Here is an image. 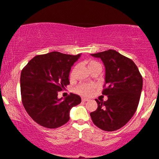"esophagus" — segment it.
Segmentation results:
<instances>
[{
	"label": "esophagus",
	"instance_id": "esophagus-1",
	"mask_svg": "<svg viewBox=\"0 0 159 159\" xmlns=\"http://www.w3.org/2000/svg\"><path fill=\"white\" fill-rule=\"evenodd\" d=\"M82 101H84V102H85V101H88V100H89V99H88V98H82Z\"/></svg>",
	"mask_w": 159,
	"mask_h": 159
}]
</instances>
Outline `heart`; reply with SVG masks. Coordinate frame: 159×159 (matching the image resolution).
<instances>
[{"instance_id": "b5f03b06", "label": "heart", "mask_w": 159, "mask_h": 159, "mask_svg": "<svg viewBox=\"0 0 159 159\" xmlns=\"http://www.w3.org/2000/svg\"><path fill=\"white\" fill-rule=\"evenodd\" d=\"M96 65H100V64L95 61H91L89 63L88 67ZM74 71H75V69H73V71L70 73V76H71V77H73L74 75ZM94 88V86L92 84H82L76 88V92L80 94H82V95L87 96L89 95L90 94H92V92H93Z\"/></svg>"}]
</instances>
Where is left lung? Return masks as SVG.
<instances>
[{"instance_id":"8db88e82","label":"left lung","mask_w":159,"mask_h":159,"mask_svg":"<svg viewBox=\"0 0 159 159\" xmlns=\"http://www.w3.org/2000/svg\"><path fill=\"white\" fill-rule=\"evenodd\" d=\"M100 58L106 68V89L102 94L106 101L98 100V108L90 113L93 123L106 131L124 126L135 114L139 102L143 80L131 59L114 50L91 54Z\"/></svg>"}]
</instances>
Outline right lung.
<instances>
[{
  "label": "right lung",
  "mask_w": 159,
  "mask_h": 159,
  "mask_svg": "<svg viewBox=\"0 0 159 159\" xmlns=\"http://www.w3.org/2000/svg\"><path fill=\"white\" fill-rule=\"evenodd\" d=\"M53 51L36 56L20 75L22 102L34 121L48 128H56L69 121L71 108L81 102L80 96L70 93L58 98V92L70 84L71 67L81 57Z\"/></svg>",
  "instance_id": "1"
}]
</instances>
